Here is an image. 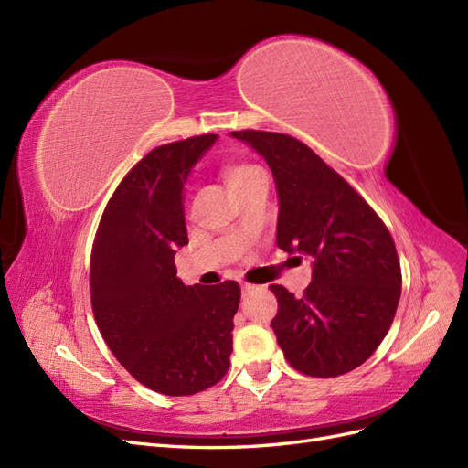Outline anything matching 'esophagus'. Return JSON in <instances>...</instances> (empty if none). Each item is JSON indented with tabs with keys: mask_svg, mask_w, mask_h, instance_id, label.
I'll list each match as a JSON object with an SVG mask.
<instances>
[{
	"mask_svg": "<svg viewBox=\"0 0 468 468\" xmlns=\"http://www.w3.org/2000/svg\"><path fill=\"white\" fill-rule=\"evenodd\" d=\"M258 289V285H251V282H242V292L244 294H250Z\"/></svg>",
	"mask_w": 468,
	"mask_h": 468,
	"instance_id": "obj_1",
	"label": "esophagus"
}]
</instances>
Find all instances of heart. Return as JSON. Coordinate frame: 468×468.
<instances>
[{"label":"heart","instance_id":"b5f03b06","mask_svg":"<svg viewBox=\"0 0 468 468\" xmlns=\"http://www.w3.org/2000/svg\"><path fill=\"white\" fill-rule=\"evenodd\" d=\"M258 174H261V169L251 164H234V165H226L222 169V177L232 193L239 187H244L246 183L251 177H256Z\"/></svg>","mask_w":468,"mask_h":468}]
</instances>
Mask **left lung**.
Wrapping results in <instances>:
<instances>
[{
  "label": "left lung",
  "mask_w": 468,
  "mask_h": 468,
  "mask_svg": "<svg viewBox=\"0 0 468 468\" xmlns=\"http://www.w3.org/2000/svg\"><path fill=\"white\" fill-rule=\"evenodd\" d=\"M271 169L277 197V246L313 260L301 299L271 285V322L285 359L310 377L357 369L385 339L400 301L396 246L377 212L301 140L265 131H234Z\"/></svg>",
  "instance_id": "left-lung-1"
}]
</instances>
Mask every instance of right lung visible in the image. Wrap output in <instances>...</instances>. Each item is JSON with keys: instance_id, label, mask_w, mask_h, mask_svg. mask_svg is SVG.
<instances>
[{"instance_id": "obj_1", "label": "right lung", "mask_w": 468, "mask_h": 468, "mask_svg": "<svg viewBox=\"0 0 468 468\" xmlns=\"http://www.w3.org/2000/svg\"><path fill=\"white\" fill-rule=\"evenodd\" d=\"M217 138L193 136L144 155L112 193L91 251L99 332L126 371L167 396L201 392L230 367L238 282L186 287L176 269V250L189 244L183 186Z\"/></svg>"}]
</instances>
